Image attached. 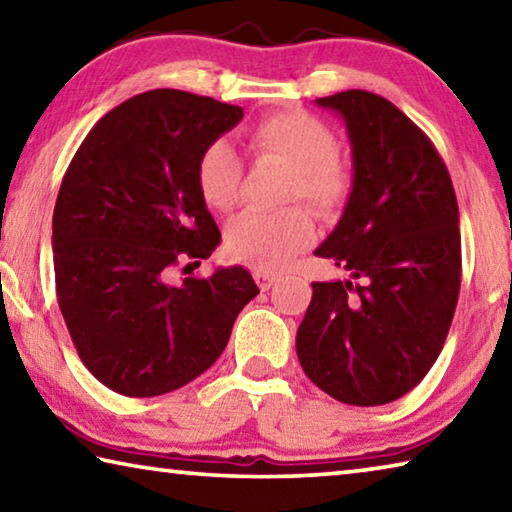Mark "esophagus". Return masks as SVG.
I'll return each mask as SVG.
<instances>
[{
    "label": "esophagus",
    "instance_id": "esophagus-1",
    "mask_svg": "<svg viewBox=\"0 0 512 512\" xmlns=\"http://www.w3.org/2000/svg\"><path fill=\"white\" fill-rule=\"evenodd\" d=\"M255 280H257V284H259V289L268 291V289H271L273 284H275L277 275L271 273V271H262V268H255Z\"/></svg>",
    "mask_w": 512,
    "mask_h": 512
}]
</instances>
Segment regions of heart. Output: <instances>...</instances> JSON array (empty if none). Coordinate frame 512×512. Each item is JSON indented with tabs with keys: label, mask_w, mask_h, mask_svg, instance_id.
<instances>
[{
	"label": "heart",
	"mask_w": 512,
	"mask_h": 512,
	"mask_svg": "<svg viewBox=\"0 0 512 512\" xmlns=\"http://www.w3.org/2000/svg\"><path fill=\"white\" fill-rule=\"evenodd\" d=\"M255 158H273L293 169L289 201H305L320 214H332L350 192V173L336 158V137L309 112L291 110L259 121L248 131ZM198 189L214 212H232L244 183V160L228 140H216L198 160ZM314 223L302 207L275 214L248 212L230 225L225 246L239 262L275 271L309 246Z\"/></svg>",
	"instance_id": "1"
}]
</instances>
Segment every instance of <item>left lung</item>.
I'll list each match as a JSON object with an SVG mask.
<instances>
[{"instance_id": "1", "label": "left lung", "mask_w": 512, "mask_h": 512, "mask_svg": "<svg viewBox=\"0 0 512 512\" xmlns=\"http://www.w3.org/2000/svg\"><path fill=\"white\" fill-rule=\"evenodd\" d=\"M345 121L352 192L318 257L351 280L314 282L296 336L300 366L334 400L379 406L418 386L443 350L461 291L452 178L391 101L366 90L316 99Z\"/></svg>"}]
</instances>
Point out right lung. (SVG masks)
Listing matches in <instances>:
<instances>
[{"mask_svg": "<svg viewBox=\"0 0 512 512\" xmlns=\"http://www.w3.org/2000/svg\"><path fill=\"white\" fill-rule=\"evenodd\" d=\"M241 117L210 97L151 90L101 117L69 162L51 237L56 296L81 361L110 391L155 397L203 375L259 293L244 266L169 280L219 246L196 171Z\"/></svg>", "mask_w": 512, "mask_h": 512, "instance_id": "obj_1", "label": "right lung"}]
</instances>
